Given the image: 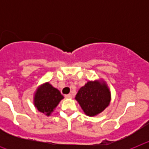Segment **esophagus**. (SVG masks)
Wrapping results in <instances>:
<instances>
[{
	"label": "esophagus",
	"instance_id": "obj_1",
	"mask_svg": "<svg viewBox=\"0 0 149 149\" xmlns=\"http://www.w3.org/2000/svg\"><path fill=\"white\" fill-rule=\"evenodd\" d=\"M65 97L66 98H72V94H68V95H65Z\"/></svg>",
	"mask_w": 149,
	"mask_h": 149
}]
</instances>
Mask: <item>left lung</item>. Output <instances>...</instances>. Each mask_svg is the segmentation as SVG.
Returning <instances> with one entry per match:
<instances>
[{"instance_id": "left-lung-1", "label": "left lung", "mask_w": 149, "mask_h": 149, "mask_svg": "<svg viewBox=\"0 0 149 149\" xmlns=\"http://www.w3.org/2000/svg\"><path fill=\"white\" fill-rule=\"evenodd\" d=\"M75 99L86 115L94 116L110 104V92L105 83L89 81L79 89Z\"/></svg>"}]
</instances>
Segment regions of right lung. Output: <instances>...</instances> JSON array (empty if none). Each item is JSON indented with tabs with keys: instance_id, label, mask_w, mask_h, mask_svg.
I'll list each match as a JSON object with an SVG mask.
<instances>
[{
	"instance_id": "right-lung-1",
	"label": "right lung",
	"mask_w": 149,
	"mask_h": 149,
	"mask_svg": "<svg viewBox=\"0 0 149 149\" xmlns=\"http://www.w3.org/2000/svg\"><path fill=\"white\" fill-rule=\"evenodd\" d=\"M63 98L60 91L45 83L37 89L34 96V104L41 113L50 116Z\"/></svg>"
}]
</instances>
